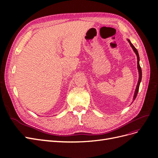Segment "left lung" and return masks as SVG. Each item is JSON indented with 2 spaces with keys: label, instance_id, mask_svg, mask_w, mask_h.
Instances as JSON below:
<instances>
[{
  "label": "left lung",
  "instance_id": "obj_1",
  "mask_svg": "<svg viewBox=\"0 0 158 158\" xmlns=\"http://www.w3.org/2000/svg\"><path fill=\"white\" fill-rule=\"evenodd\" d=\"M129 44H130L131 47L132 48L133 51H135V52L136 53V56H137V68H138V73H139V78H138V84H137V85H136V88L135 89V95H134V98H133V101L135 100L137 96V94H138V89H139V86H140V82L142 80V69H141V67L140 66V63H139V61H140V58H139V55H138V51L137 49L135 48V46H134L132 43L130 41V40H127Z\"/></svg>",
  "mask_w": 158,
  "mask_h": 158
}]
</instances>
